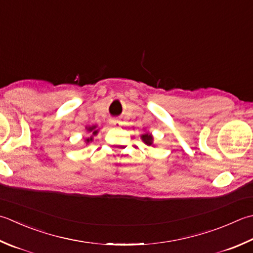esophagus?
Listing matches in <instances>:
<instances>
[{"instance_id":"1","label":"esophagus","mask_w":253,"mask_h":253,"mask_svg":"<svg viewBox=\"0 0 253 253\" xmlns=\"http://www.w3.org/2000/svg\"><path fill=\"white\" fill-rule=\"evenodd\" d=\"M110 124H111V126L116 127V128H120V127L123 125V123H122L121 121L116 120V118H113V120H111V121H110Z\"/></svg>"}]
</instances>
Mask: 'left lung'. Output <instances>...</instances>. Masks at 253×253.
Masks as SVG:
<instances>
[{"label": "left lung", "mask_w": 253, "mask_h": 253, "mask_svg": "<svg viewBox=\"0 0 253 253\" xmlns=\"http://www.w3.org/2000/svg\"><path fill=\"white\" fill-rule=\"evenodd\" d=\"M141 140L146 143L148 146H151L153 142V137L150 135V133H143V135L140 136Z\"/></svg>", "instance_id": "left-lung-1"}]
</instances>
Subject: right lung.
<instances>
[{"label": "right lung", "mask_w": 253, "mask_h": 253, "mask_svg": "<svg viewBox=\"0 0 253 253\" xmlns=\"http://www.w3.org/2000/svg\"><path fill=\"white\" fill-rule=\"evenodd\" d=\"M97 132H98V130L96 129V126L88 127V128H87V132H86V136H87V138L85 139V142H86V143L91 142V141L93 140L94 136L97 135Z\"/></svg>", "instance_id": "obj_1"}]
</instances>
